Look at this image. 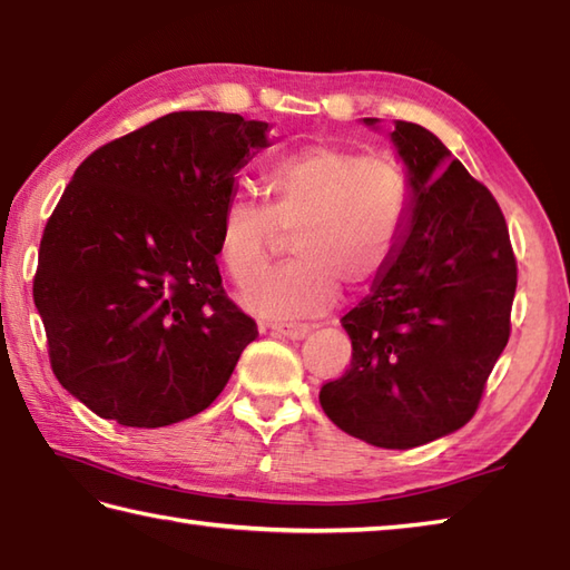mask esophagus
I'll return each instance as SVG.
<instances>
[{"instance_id": "34e87169", "label": "esophagus", "mask_w": 570, "mask_h": 570, "mask_svg": "<svg viewBox=\"0 0 570 570\" xmlns=\"http://www.w3.org/2000/svg\"><path fill=\"white\" fill-rule=\"evenodd\" d=\"M267 327H271L275 335L281 337H289V340H299L305 337L309 330V325H305V322H287V320H275V322H267Z\"/></svg>"}]
</instances>
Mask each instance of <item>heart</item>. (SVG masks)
<instances>
[{
    "instance_id": "heart-1",
    "label": "heart",
    "mask_w": 570,
    "mask_h": 570,
    "mask_svg": "<svg viewBox=\"0 0 570 570\" xmlns=\"http://www.w3.org/2000/svg\"><path fill=\"white\" fill-rule=\"evenodd\" d=\"M267 206L230 200L220 220V257L235 285H250L293 233L295 257L245 293L265 315H317L340 285L364 289L394 261L412 218V180L390 154L309 144L265 170Z\"/></svg>"
}]
</instances>
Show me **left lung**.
Here are the masks:
<instances>
[{
	"label": "left lung",
	"mask_w": 570,
	"mask_h": 570,
	"mask_svg": "<svg viewBox=\"0 0 570 570\" xmlns=\"http://www.w3.org/2000/svg\"><path fill=\"white\" fill-rule=\"evenodd\" d=\"M392 141L410 168L412 218L372 295L342 317L352 362L322 384L320 404L350 436L412 449L476 414L511 335L519 273L491 190L422 126L400 121Z\"/></svg>",
	"instance_id": "1"
}]
</instances>
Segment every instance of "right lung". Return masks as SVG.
I'll return each mask as SVG.
<instances>
[{
	"label": "right lung",
	"instance_id": "1",
	"mask_svg": "<svg viewBox=\"0 0 570 570\" xmlns=\"http://www.w3.org/2000/svg\"><path fill=\"white\" fill-rule=\"evenodd\" d=\"M265 131L240 114L174 111L73 170L41 235L35 305L53 374L94 414L184 422L257 337L216 255L235 174Z\"/></svg>",
	"mask_w": 570,
	"mask_h": 570
}]
</instances>
